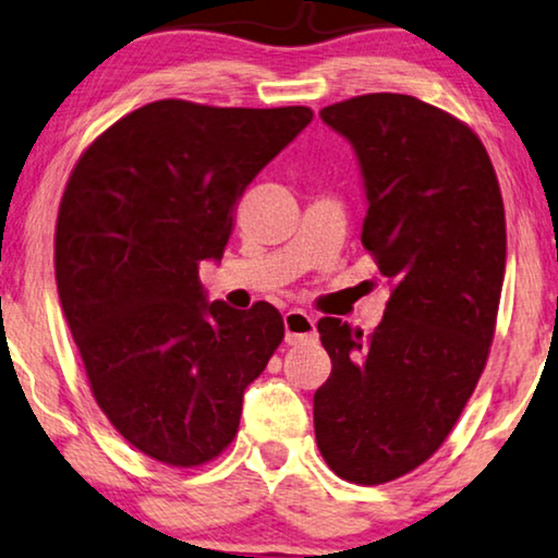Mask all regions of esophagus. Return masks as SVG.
<instances>
[{
    "label": "esophagus",
    "mask_w": 558,
    "mask_h": 558,
    "mask_svg": "<svg viewBox=\"0 0 558 558\" xmlns=\"http://www.w3.org/2000/svg\"><path fill=\"white\" fill-rule=\"evenodd\" d=\"M284 340L289 345H296V342H307L315 338V317L307 315L302 310H292L284 315Z\"/></svg>",
    "instance_id": "34e87169"
}]
</instances>
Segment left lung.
I'll list each match as a JSON object with an SVG mask.
<instances>
[{"mask_svg":"<svg viewBox=\"0 0 558 558\" xmlns=\"http://www.w3.org/2000/svg\"><path fill=\"white\" fill-rule=\"evenodd\" d=\"M319 117L361 159V241L391 296L371 335L338 317L317 323L332 373L315 393V437L335 475L384 485L437 452L483 376L506 208L480 136L437 106L365 94Z\"/></svg>","mask_w":558,"mask_h":558,"instance_id":"obj_1","label":"left lung"}]
</instances>
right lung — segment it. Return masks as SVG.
Instances as JSON below:
<instances>
[{
	"label": "right lung",
	"mask_w": 558,
	"mask_h": 558,
	"mask_svg": "<svg viewBox=\"0 0 558 558\" xmlns=\"http://www.w3.org/2000/svg\"><path fill=\"white\" fill-rule=\"evenodd\" d=\"M312 121L307 106H142L88 144L56 223V281L90 393L134 449L201 468L231 445L243 391L284 340L269 302H205L243 190Z\"/></svg>",
	"instance_id": "right-lung-1"
}]
</instances>
